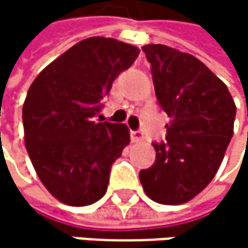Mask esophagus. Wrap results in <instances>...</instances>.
Wrapping results in <instances>:
<instances>
[{"instance_id":"34e87169","label":"esophagus","mask_w":248,"mask_h":248,"mask_svg":"<svg viewBox=\"0 0 248 248\" xmlns=\"http://www.w3.org/2000/svg\"><path fill=\"white\" fill-rule=\"evenodd\" d=\"M142 140V135L140 131H131V141L132 142H140Z\"/></svg>"}]
</instances>
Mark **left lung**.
Segmentation results:
<instances>
[{
  "label": "left lung",
  "instance_id": "obj_1",
  "mask_svg": "<svg viewBox=\"0 0 248 248\" xmlns=\"http://www.w3.org/2000/svg\"><path fill=\"white\" fill-rule=\"evenodd\" d=\"M142 52L152 65L157 102L171 122L167 141L153 142L156 160L140 171V182L155 202L185 204L220 167L236 107L226 84L198 58L164 44L142 46Z\"/></svg>",
  "mask_w": 248,
  "mask_h": 248
}]
</instances>
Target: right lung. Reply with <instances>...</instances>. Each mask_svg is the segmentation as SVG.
Masks as SVG:
<instances>
[{
  "instance_id": "right-lung-1",
  "label": "right lung",
  "mask_w": 248,
  "mask_h": 248,
  "mask_svg": "<svg viewBox=\"0 0 248 248\" xmlns=\"http://www.w3.org/2000/svg\"><path fill=\"white\" fill-rule=\"evenodd\" d=\"M138 53L135 46L114 38H86L32 81L22 110L25 146L58 201L84 207L106 195L111 165L131 138L126 125L95 117L113 81Z\"/></svg>"
}]
</instances>
